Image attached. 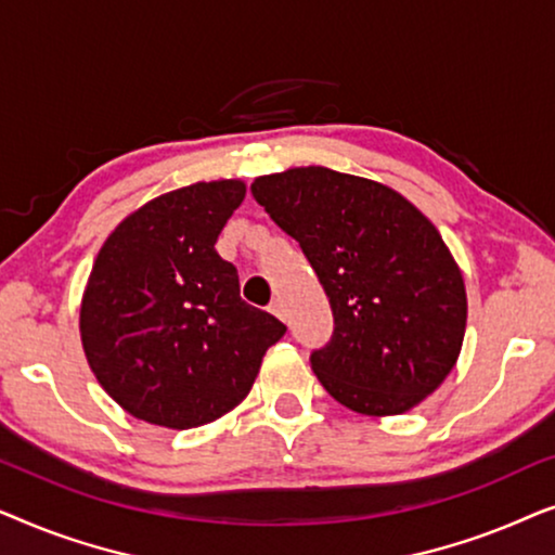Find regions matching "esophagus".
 <instances>
[{"label":"esophagus","instance_id":"esophagus-1","mask_svg":"<svg viewBox=\"0 0 555 555\" xmlns=\"http://www.w3.org/2000/svg\"><path fill=\"white\" fill-rule=\"evenodd\" d=\"M270 313L278 315V318H283V321H285V308H283V302H280V300H272L270 302Z\"/></svg>","mask_w":555,"mask_h":555}]
</instances>
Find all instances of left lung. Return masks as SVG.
<instances>
[{"instance_id":"obj_1","label":"left lung","mask_w":555,"mask_h":555,"mask_svg":"<svg viewBox=\"0 0 555 555\" xmlns=\"http://www.w3.org/2000/svg\"><path fill=\"white\" fill-rule=\"evenodd\" d=\"M255 202L328 295L331 344L318 382L366 416L404 414L450 376L467 325L465 280L437 227L391 186L325 166L253 181Z\"/></svg>"}]
</instances>
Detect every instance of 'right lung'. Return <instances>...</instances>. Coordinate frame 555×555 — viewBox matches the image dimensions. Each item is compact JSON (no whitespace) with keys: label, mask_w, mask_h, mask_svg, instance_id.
Returning <instances> with one entry per match:
<instances>
[{"label":"right lung","mask_w":555,"mask_h":555,"mask_svg":"<svg viewBox=\"0 0 555 555\" xmlns=\"http://www.w3.org/2000/svg\"><path fill=\"white\" fill-rule=\"evenodd\" d=\"M245 181H196L156 196L103 242L80 302L82 351L105 393L135 420L192 429L232 412L262 356L283 338L275 315L240 298L217 237Z\"/></svg>","instance_id":"right-lung-1"}]
</instances>
